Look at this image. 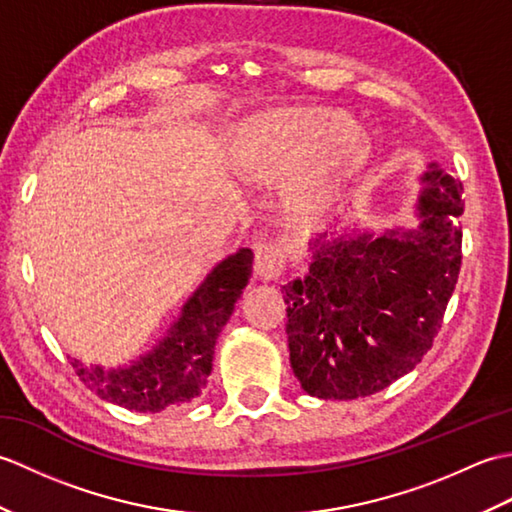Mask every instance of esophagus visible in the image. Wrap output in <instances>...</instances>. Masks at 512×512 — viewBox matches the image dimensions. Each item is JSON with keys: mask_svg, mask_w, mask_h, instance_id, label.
<instances>
[{"mask_svg": "<svg viewBox=\"0 0 512 512\" xmlns=\"http://www.w3.org/2000/svg\"><path fill=\"white\" fill-rule=\"evenodd\" d=\"M286 268V255L277 242H262L255 246L253 270L259 279H277Z\"/></svg>", "mask_w": 512, "mask_h": 512, "instance_id": "obj_1", "label": "esophagus"}]
</instances>
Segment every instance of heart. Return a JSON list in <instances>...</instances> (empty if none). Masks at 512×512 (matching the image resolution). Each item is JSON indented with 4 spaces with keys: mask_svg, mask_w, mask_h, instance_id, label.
Segmentation results:
<instances>
[{
    "mask_svg": "<svg viewBox=\"0 0 512 512\" xmlns=\"http://www.w3.org/2000/svg\"><path fill=\"white\" fill-rule=\"evenodd\" d=\"M367 156V136L350 118L328 107H292L246 123L237 158L250 173L297 169L292 200L321 209L343 191Z\"/></svg>",
    "mask_w": 512,
    "mask_h": 512,
    "instance_id": "1",
    "label": "heart"
}]
</instances>
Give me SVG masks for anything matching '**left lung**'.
Returning <instances> with one entry per match:
<instances>
[{
    "label": "left lung",
    "mask_w": 512,
    "mask_h": 512,
    "mask_svg": "<svg viewBox=\"0 0 512 512\" xmlns=\"http://www.w3.org/2000/svg\"><path fill=\"white\" fill-rule=\"evenodd\" d=\"M420 226L323 242L281 288L292 372L323 400L372 396L431 350L462 266V184L431 165Z\"/></svg>",
    "instance_id": "left-lung-1"
}]
</instances>
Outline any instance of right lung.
<instances>
[{"label":"right lung","instance_id":"1","mask_svg":"<svg viewBox=\"0 0 512 512\" xmlns=\"http://www.w3.org/2000/svg\"><path fill=\"white\" fill-rule=\"evenodd\" d=\"M250 268L253 250L239 248L206 275L184 303L180 319L149 354L118 369L74 358L76 376L99 398L140 413H158L200 396L213 369L215 341L248 284Z\"/></svg>","mask_w":512,"mask_h":512}]
</instances>
